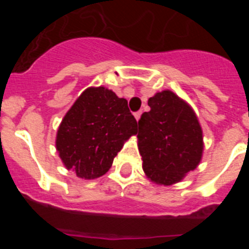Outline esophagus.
Wrapping results in <instances>:
<instances>
[{
    "instance_id": "esophagus-1",
    "label": "esophagus",
    "mask_w": 249,
    "mask_h": 249,
    "mask_svg": "<svg viewBox=\"0 0 249 249\" xmlns=\"http://www.w3.org/2000/svg\"><path fill=\"white\" fill-rule=\"evenodd\" d=\"M141 114H142V111H138V112H136V113H135V118H136V120H140V118H141Z\"/></svg>"
}]
</instances>
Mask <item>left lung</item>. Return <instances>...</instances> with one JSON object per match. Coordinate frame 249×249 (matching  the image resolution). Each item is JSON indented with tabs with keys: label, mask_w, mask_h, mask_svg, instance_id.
Wrapping results in <instances>:
<instances>
[{
	"label": "left lung",
	"mask_w": 249,
	"mask_h": 249,
	"mask_svg": "<svg viewBox=\"0 0 249 249\" xmlns=\"http://www.w3.org/2000/svg\"><path fill=\"white\" fill-rule=\"evenodd\" d=\"M151 111L138 121V149L152 182L169 186L198 166L203 152L202 129L195 112L171 91L148 100Z\"/></svg>",
	"instance_id": "left-lung-1"
}]
</instances>
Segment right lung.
I'll return each mask as SVG.
<instances>
[{
    "label": "right lung",
    "mask_w": 249,
    "mask_h": 249,
    "mask_svg": "<svg viewBox=\"0 0 249 249\" xmlns=\"http://www.w3.org/2000/svg\"><path fill=\"white\" fill-rule=\"evenodd\" d=\"M137 133L127 100L105 87L87 89L66 113L56 147L66 168L85 179L105 175L123 142Z\"/></svg>",
    "instance_id": "add662e5"
}]
</instances>
